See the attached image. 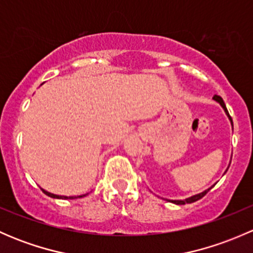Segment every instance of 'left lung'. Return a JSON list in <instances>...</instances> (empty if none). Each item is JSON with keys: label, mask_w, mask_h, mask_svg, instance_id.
I'll return each instance as SVG.
<instances>
[{"label": "left lung", "mask_w": 253, "mask_h": 253, "mask_svg": "<svg viewBox=\"0 0 253 253\" xmlns=\"http://www.w3.org/2000/svg\"><path fill=\"white\" fill-rule=\"evenodd\" d=\"M213 100H215L216 103H219V104H220V106H221V108H223V110L225 111V114H226V116H228V119L230 120L231 127H233V128H234V126H233V120H231L230 115H229V112H228V109H226V106H225V104H224L223 99H221L220 96H219V95H214V96H213ZM229 167H230V164H229ZM228 169H229V168H228ZM228 169L225 170V172L228 171ZM225 172H224V174H225ZM213 186H214V185H213ZM213 186H211V187H209V188H207V190L203 191V192H201V193H197V195H193V196H191V197H187V198H185V200H167V201H169V202H172V203H175V205H185V203H193V202H196V201L201 200V198H202L203 196H205V195H207V192H208V191L211 190V188L213 187Z\"/></svg>", "instance_id": "left-lung-1"}]
</instances>
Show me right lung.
I'll return each instance as SVG.
<instances>
[{"label": "right lung", "instance_id": "right-lung-1", "mask_svg": "<svg viewBox=\"0 0 253 253\" xmlns=\"http://www.w3.org/2000/svg\"><path fill=\"white\" fill-rule=\"evenodd\" d=\"M42 192L45 193V195H47L48 197H52V198H58V200H76V198H82V197H85L88 193H84V195H79V196H61V195H55V193H51V192H47V191H45L44 188H42Z\"/></svg>", "mask_w": 253, "mask_h": 253}]
</instances>
